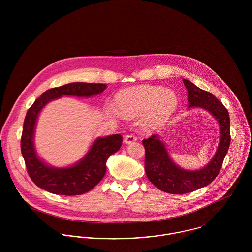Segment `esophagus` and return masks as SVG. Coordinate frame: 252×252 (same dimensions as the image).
Instances as JSON below:
<instances>
[{"instance_id": "esophagus-1", "label": "esophagus", "mask_w": 252, "mask_h": 252, "mask_svg": "<svg viewBox=\"0 0 252 252\" xmlns=\"http://www.w3.org/2000/svg\"><path fill=\"white\" fill-rule=\"evenodd\" d=\"M125 143L127 144H132V143H134V142H136L137 141V137L135 136V135H132V134H129V135H127L126 137H125Z\"/></svg>"}]
</instances>
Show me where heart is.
<instances>
[{
    "instance_id": "obj_1",
    "label": "heart",
    "mask_w": 252,
    "mask_h": 252,
    "mask_svg": "<svg viewBox=\"0 0 252 252\" xmlns=\"http://www.w3.org/2000/svg\"><path fill=\"white\" fill-rule=\"evenodd\" d=\"M118 112L125 117L143 113L142 121L147 128H157L178 107L176 93L162 86L140 85L119 91L114 99Z\"/></svg>"
}]
</instances>
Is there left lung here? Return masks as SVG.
Here are the masks:
<instances>
[{"instance_id": "8db88e82", "label": "left lung", "mask_w": 252, "mask_h": 252, "mask_svg": "<svg viewBox=\"0 0 252 252\" xmlns=\"http://www.w3.org/2000/svg\"><path fill=\"white\" fill-rule=\"evenodd\" d=\"M183 83L188 91V108H204L212 113L219 124L220 142L215 156L206 167L187 171L174 163L158 135L143 141L147 179L157 188L170 194H186L209 185L217 177L231 142L230 116L223 104L215 95L200 89L191 81L183 78Z\"/></svg>"}]
</instances>
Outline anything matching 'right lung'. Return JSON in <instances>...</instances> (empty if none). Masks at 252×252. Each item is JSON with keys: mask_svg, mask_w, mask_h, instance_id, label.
Segmentation results:
<instances>
[{"mask_svg": "<svg viewBox=\"0 0 252 252\" xmlns=\"http://www.w3.org/2000/svg\"><path fill=\"white\" fill-rule=\"evenodd\" d=\"M106 88L107 84L103 83H68L46 90L28 109L21 136V153L28 174L36 186L53 194L74 196L90 191L104 178L108 157L117 152L122 144L121 135L98 138L81 160L67 168L45 164L36 154L34 137L38 114L49 102L64 95L88 98L102 93Z\"/></svg>", "mask_w": 252, "mask_h": 252, "instance_id": "add662e5", "label": "right lung"}]
</instances>
